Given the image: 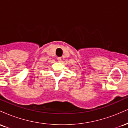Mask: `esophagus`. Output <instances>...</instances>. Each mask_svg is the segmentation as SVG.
<instances>
[{"instance_id": "1", "label": "esophagus", "mask_w": 128, "mask_h": 128, "mask_svg": "<svg viewBox=\"0 0 128 128\" xmlns=\"http://www.w3.org/2000/svg\"><path fill=\"white\" fill-rule=\"evenodd\" d=\"M57 60H58V61H60H60H61V57H58V58H57Z\"/></svg>"}]
</instances>
